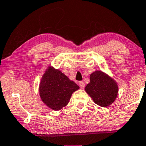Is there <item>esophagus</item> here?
<instances>
[{
	"label": "esophagus",
	"instance_id": "1",
	"mask_svg": "<svg viewBox=\"0 0 146 146\" xmlns=\"http://www.w3.org/2000/svg\"><path fill=\"white\" fill-rule=\"evenodd\" d=\"M79 85H80V86L81 89H84V83L83 82H80Z\"/></svg>",
	"mask_w": 146,
	"mask_h": 146
}]
</instances>
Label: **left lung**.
<instances>
[{
  "label": "left lung",
  "instance_id": "8db88e82",
  "mask_svg": "<svg viewBox=\"0 0 146 146\" xmlns=\"http://www.w3.org/2000/svg\"><path fill=\"white\" fill-rule=\"evenodd\" d=\"M86 92L94 102L100 107L111 105L118 95L116 82L100 70H96L90 76V82L85 87Z\"/></svg>",
  "mask_w": 146,
  "mask_h": 146
}]
</instances>
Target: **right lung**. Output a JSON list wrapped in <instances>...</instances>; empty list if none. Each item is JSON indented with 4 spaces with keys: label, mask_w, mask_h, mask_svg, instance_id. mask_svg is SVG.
Here are the masks:
<instances>
[{
    "label": "right lung",
    "mask_w": 146,
    "mask_h": 146,
    "mask_svg": "<svg viewBox=\"0 0 146 146\" xmlns=\"http://www.w3.org/2000/svg\"><path fill=\"white\" fill-rule=\"evenodd\" d=\"M79 89L60 70L49 66L40 82L39 95L46 106L58 111L68 105L72 94Z\"/></svg>",
    "instance_id": "add662e5"
}]
</instances>
